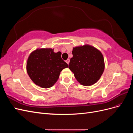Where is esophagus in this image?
<instances>
[{
    "label": "esophagus",
    "instance_id": "obj_1",
    "mask_svg": "<svg viewBox=\"0 0 133 133\" xmlns=\"http://www.w3.org/2000/svg\"><path fill=\"white\" fill-rule=\"evenodd\" d=\"M66 63L68 64H69V62H70V59H68L66 60Z\"/></svg>",
    "mask_w": 133,
    "mask_h": 133
}]
</instances>
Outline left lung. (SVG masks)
I'll use <instances>...</instances> for the list:
<instances>
[{"instance_id": "1", "label": "left lung", "mask_w": 133, "mask_h": 133, "mask_svg": "<svg viewBox=\"0 0 133 133\" xmlns=\"http://www.w3.org/2000/svg\"><path fill=\"white\" fill-rule=\"evenodd\" d=\"M73 57L69 68L76 80L83 85L89 86L97 82L104 70V58L101 52L90 45L74 48Z\"/></svg>"}]
</instances>
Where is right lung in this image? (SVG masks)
Returning a JSON list of instances; mask_svg holds the SVG:
<instances>
[{"label": "right lung", "mask_w": 133, "mask_h": 133, "mask_svg": "<svg viewBox=\"0 0 133 133\" xmlns=\"http://www.w3.org/2000/svg\"><path fill=\"white\" fill-rule=\"evenodd\" d=\"M61 52L51 49H37L30 54L26 64L29 77L36 85L44 88L53 86L63 69L68 65L61 58Z\"/></svg>", "instance_id": "1"}]
</instances>
